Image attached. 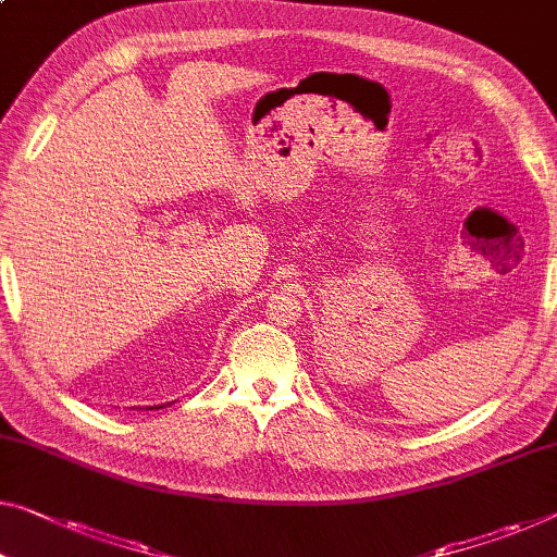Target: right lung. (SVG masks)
Here are the masks:
<instances>
[{"instance_id":"right-lung-1","label":"right lung","mask_w":557,"mask_h":557,"mask_svg":"<svg viewBox=\"0 0 557 557\" xmlns=\"http://www.w3.org/2000/svg\"><path fill=\"white\" fill-rule=\"evenodd\" d=\"M154 408H157V405H154ZM154 408H147V410H154ZM160 408H164V405H160ZM160 408H157V410H160Z\"/></svg>"}]
</instances>
